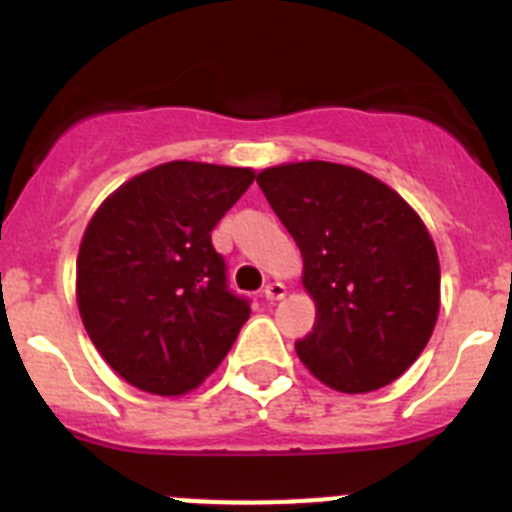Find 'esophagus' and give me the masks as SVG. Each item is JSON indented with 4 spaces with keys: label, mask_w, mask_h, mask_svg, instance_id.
<instances>
[{
    "label": "esophagus",
    "mask_w": 512,
    "mask_h": 512,
    "mask_svg": "<svg viewBox=\"0 0 512 512\" xmlns=\"http://www.w3.org/2000/svg\"><path fill=\"white\" fill-rule=\"evenodd\" d=\"M287 295V287H284L282 282H271V284H266V289H264V297L269 302H277V300H282V297Z\"/></svg>",
    "instance_id": "obj_1"
}]
</instances>
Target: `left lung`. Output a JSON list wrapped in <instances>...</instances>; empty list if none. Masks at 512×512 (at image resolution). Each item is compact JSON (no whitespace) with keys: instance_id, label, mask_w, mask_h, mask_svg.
<instances>
[{"instance_id":"1","label":"left lung","mask_w":512,"mask_h":512,"mask_svg":"<svg viewBox=\"0 0 512 512\" xmlns=\"http://www.w3.org/2000/svg\"><path fill=\"white\" fill-rule=\"evenodd\" d=\"M300 246L318 320L297 356L338 392L395 382L431 338L441 269L423 220L395 189L354 166L305 161L256 176Z\"/></svg>"}]
</instances>
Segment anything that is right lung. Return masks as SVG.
I'll return each instance as SVG.
<instances>
[{
    "mask_svg": "<svg viewBox=\"0 0 512 512\" xmlns=\"http://www.w3.org/2000/svg\"><path fill=\"white\" fill-rule=\"evenodd\" d=\"M253 176L171 161L122 184L87 225L76 261L81 320L104 361L138 390H194L251 315V300L228 287L212 230Z\"/></svg>",
    "mask_w": 512,
    "mask_h": 512,
    "instance_id": "add662e5",
    "label": "right lung"
}]
</instances>
